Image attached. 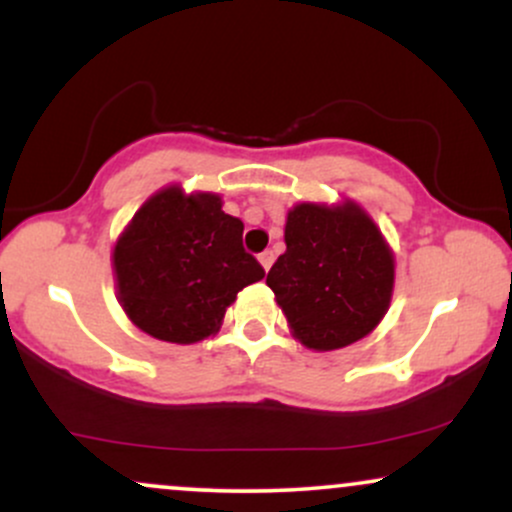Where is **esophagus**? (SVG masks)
Wrapping results in <instances>:
<instances>
[{
    "instance_id": "esophagus-1",
    "label": "esophagus",
    "mask_w": 512,
    "mask_h": 512,
    "mask_svg": "<svg viewBox=\"0 0 512 512\" xmlns=\"http://www.w3.org/2000/svg\"><path fill=\"white\" fill-rule=\"evenodd\" d=\"M260 262H262V267L269 272V267H272V264H274V252L272 250H264L262 255H260Z\"/></svg>"
}]
</instances>
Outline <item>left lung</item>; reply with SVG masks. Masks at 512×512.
<instances>
[{"instance_id":"8db88e82","label":"left lung","mask_w":512,"mask_h":512,"mask_svg":"<svg viewBox=\"0 0 512 512\" xmlns=\"http://www.w3.org/2000/svg\"><path fill=\"white\" fill-rule=\"evenodd\" d=\"M286 252L267 274L293 334L315 351L358 342L383 320L395 260L356 204H298L286 219Z\"/></svg>"}]
</instances>
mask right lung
I'll return each mask as SVG.
<instances>
[{"mask_svg":"<svg viewBox=\"0 0 512 512\" xmlns=\"http://www.w3.org/2000/svg\"><path fill=\"white\" fill-rule=\"evenodd\" d=\"M117 296L129 320L151 337L192 344L219 330L238 291L264 276L243 248V221L216 195L158 192L117 240Z\"/></svg>","mask_w":512,"mask_h":512,"instance_id":"1","label":"right lung"}]
</instances>
